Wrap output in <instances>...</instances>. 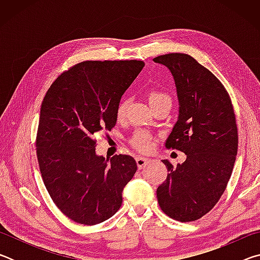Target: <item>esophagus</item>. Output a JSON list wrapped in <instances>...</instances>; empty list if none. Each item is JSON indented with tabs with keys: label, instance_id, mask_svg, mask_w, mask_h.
Here are the masks:
<instances>
[{
	"label": "esophagus",
	"instance_id": "1",
	"mask_svg": "<svg viewBox=\"0 0 260 260\" xmlns=\"http://www.w3.org/2000/svg\"><path fill=\"white\" fill-rule=\"evenodd\" d=\"M149 162H150V159L146 157H136V164H138L139 170H142L143 167H146Z\"/></svg>",
	"mask_w": 260,
	"mask_h": 260
}]
</instances>
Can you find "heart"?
Returning a JSON list of instances; mask_svg holds the SVG:
<instances>
[{
    "mask_svg": "<svg viewBox=\"0 0 260 260\" xmlns=\"http://www.w3.org/2000/svg\"><path fill=\"white\" fill-rule=\"evenodd\" d=\"M148 101L152 108L157 104L164 102V101H171V100H170V96L166 95L165 93H162V91L158 90V89H151L148 93ZM127 105H128V100L127 99H121L119 101V103H118L117 109H116L117 119L120 120L125 117ZM131 143H132V146L135 147L138 150L147 151L151 147L150 135H149L147 132H144V131L136 132V133L132 136Z\"/></svg>",
    "mask_w": 260,
    "mask_h": 260,
    "instance_id": "b5f03b06",
    "label": "heart"
}]
</instances>
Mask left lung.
I'll use <instances>...</instances> for the list:
<instances>
[{
	"label": "left lung",
	"mask_w": 260,
	"mask_h": 260,
	"mask_svg": "<svg viewBox=\"0 0 260 260\" xmlns=\"http://www.w3.org/2000/svg\"><path fill=\"white\" fill-rule=\"evenodd\" d=\"M170 70L179 117L165 147L186 153L182 164L165 159L166 180L157 188L162 212L181 222L210 212L225 191L237 155L239 134L230 95L219 79L187 54L153 58Z\"/></svg>",
	"instance_id": "1"
}]
</instances>
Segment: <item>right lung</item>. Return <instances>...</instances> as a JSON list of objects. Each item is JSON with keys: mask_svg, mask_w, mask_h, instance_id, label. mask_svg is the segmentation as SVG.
Masks as SVG:
<instances>
[{"mask_svg": "<svg viewBox=\"0 0 260 260\" xmlns=\"http://www.w3.org/2000/svg\"><path fill=\"white\" fill-rule=\"evenodd\" d=\"M142 60H86L52 82L41 104L37 156L57 208L82 225H96L120 209L122 190L138 170L128 155L95 152L94 134L111 131L116 109L139 76Z\"/></svg>", "mask_w": 260, "mask_h": 260, "instance_id": "add662e5", "label": "right lung"}]
</instances>
